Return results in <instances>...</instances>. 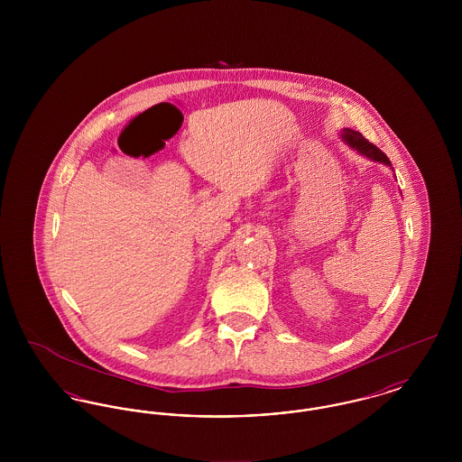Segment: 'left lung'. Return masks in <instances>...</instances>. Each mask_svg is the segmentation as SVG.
Instances as JSON below:
<instances>
[{
	"mask_svg": "<svg viewBox=\"0 0 462 462\" xmlns=\"http://www.w3.org/2000/svg\"><path fill=\"white\" fill-rule=\"evenodd\" d=\"M341 138H343L352 149H355L358 154L365 155V157H369V159H373V161H377V162H383V164H386V166H392L390 159L384 155V152L379 151L369 140H365V138L362 136V133L355 132V130H350V128H345V130L341 132Z\"/></svg>",
	"mask_w": 462,
	"mask_h": 462,
	"instance_id": "1",
	"label": "left lung"
}]
</instances>
